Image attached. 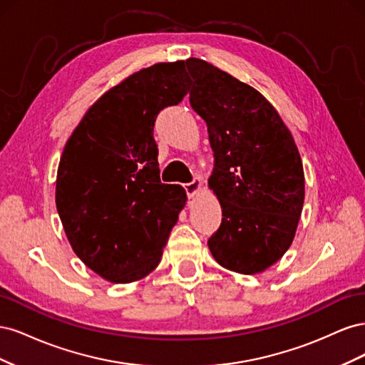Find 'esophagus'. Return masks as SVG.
I'll return each mask as SVG.
<instances>
[{
    "label": "esophagus",
    "mask_w": 365,
    "mask_h": 365,
    "mask_svg": "<svg viewBox=\"0 0 365 365\" xmlns=\"http://www.w3.org/2000/svg\"><path fill=\"white\" fill-rule=\"evenodd\" d=\"M201 185H202L201 178H195L192 182L184 184V189L187 192V196H189V197L196 196L197 193H200V190H201Z\"/></svg>",
    "instance_id": "esophagus-1"
}]
</instances>
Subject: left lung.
<instances>
[{"label":"left lung","instance_id":"8db88e82","mask_svg":"<svg viewBox=\"0 0 365 365\" xmlns=\"http://www.w3.org/2000/svg\"><path fill=\"white\" fill-rule=\"evenodd\" d=\"M190 105L207 123L215 169L208 189L222 224L208 239L215 260L259 274L289 250L304 202L300 152L288 126L256 88L204 59L185 61Z\"/></svg>","mask_w":365,"mask_h":365}]
</instances>
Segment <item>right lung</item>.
<instances>
[{"label":"right lung","mask_w":365,"mask_h":365,"mask_svg":"<svg viewBox=\"0 0 365 365\" xmlns=\"http://www.w3.org/2000/svg\"><path fill=\"white\" fill-rule=\"evenodd\" d=\"M189 91L184 61L132 73L85 113L63 148L56 208L73 251L113 283L158 267L187 202L178 184H161L155 117Z\"/></svg>","instance_id":"1"}]
</instances>
